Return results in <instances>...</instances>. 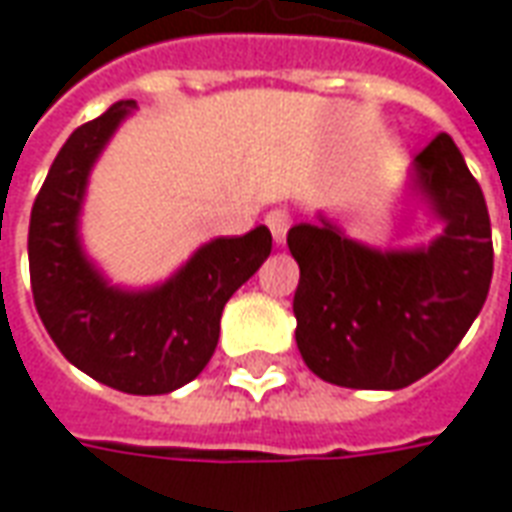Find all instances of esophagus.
<instances>
[{"mask_svg":"<svg viewBox=\"0 0 512 512\" xmlns=\"http://www.w3.org/2000/svg\"><path fill=\"white\" fill-rule=\"evenodd\" d=\"M264 223H267V228L273 231L275 242H278V245H284L286 231H289V226H292V217H289V212H286V209H273V212H267Z\"/></svg>","mask_w":512,"mask_h":512,"instance_id":"obj_1","label":"esophagus"}]
</instances>
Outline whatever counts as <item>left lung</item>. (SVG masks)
Here are the masks:
<instances>
[{"mask_svg": "<svg viewBox=\"0 0 512 512\" xmlns=\"http://www.w3.org/2000/svg\"><path fill=\"white\" fill-rule=\"evenodd\" d=\"M413 184L444 220L427 248H366L322 217L286 245L300 264L295 339L317 378L344 389H405L460 344L494 275L491 217L449 134L413 159Z\"/></svg>", "mask_w": 512, "mask_h": 512, "instance_id": "8db88e82", "label": "left lung"}]
</instances>
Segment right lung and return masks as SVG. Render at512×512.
<instances>
[{"mask_svg": "<svg viewBox=\"0 0 512 512\" xmlns=\"http://www.w3.org/2000/svg\"><path fill=\"white\" fill-rule=\"evenodd\" d=\"M132 110L134 101H118L82 123L52 162L30 215L32 297L76 369L126 394H168L204 372L223 306L270 256L273 237L256 226L245 237L212 239L154 289L107 284L79 245V212L93 162Z\"/></svg>", "mask_w": 512, "mask_h": 512, "instance_id": "right-lung-1", "label": "right lung"}]
</instances>
